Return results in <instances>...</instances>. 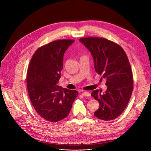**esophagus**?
Returning a JSON list of instances; mask_svg holds the SVG:
<instances>
[{"mask_svg":"<svg viewBox=\"0 0 151 151\" xmlns=\"http://www.w3.org/2000/svg\"><path fill=\"white\" fill-rule=\"evenodd\" d=\"M82 95L84 97H90L91 96V94L89 93V92H87V91H84L82 93Z\"/></svg>","mask_w":151,"mask_h":151,"instance_id":"obj_1","label":"esophagus"}]
</instances>
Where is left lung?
<instances>
[{
  "mask_svg": "<svg viewBox=\"0 0 151 151\" xmlns=\"http://www.w3.org/2000/svg\"><path fill=\"white\" fill-rule=\"evenodd\" d=\"M79 41L91 52L96 72L106 79L107 90L91 96L99 102L96 117L104 121L116 118L125 109L133 90V77L127 56L121 46L101 37H83Z\"/></svg>",
  "mask_w": 151,
  "mask_h": 151,
  "instance_id": "1",
  "label": "left lung"
}]
</instances>
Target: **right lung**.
Wrapping results in <instances>:
<instances>
[{
  "mask_svg": "<svg viewBox=\"0 0 151 151\" xmlns=\"http://www.w3.org/2000/svg\"><path fill=\"white\" fill-rule=\"evenodd\" d=\"M73 40L51 42L33 54L27 73V86L37 113L52 122L65 118L70 112L78 92L63 88L57 83L63 67L64 54Z\"/></svg>",
  "mask_w": 151,
  "mask_h": 151,
  "instance_id": "add662e5",
  "label": "right lung"
}]
</instances>
